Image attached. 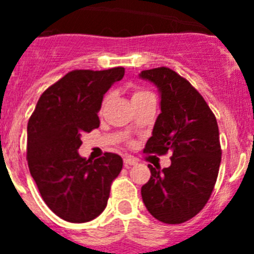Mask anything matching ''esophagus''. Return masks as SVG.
I'll return each instance as SVG.
<instances>
[{
  "label": "esophagus",
  "instance_id": "34e87169",
  "mask_svg": "<svg viewBox=\"0 0 254 254\" xmlns=\"http://www.w3.org/2000/svg\"><path fill=\"white\" fill-rule=\"evenodd\" d=\"M123 163H125L126 168H131L137 164V160H136V159H132V158H125Z\"/></svg>",
  "mask_w": 254,
  "mask_h": 254
}]
</instances>
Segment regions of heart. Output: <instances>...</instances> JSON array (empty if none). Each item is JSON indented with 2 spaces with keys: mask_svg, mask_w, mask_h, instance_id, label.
Instances as JSON below:
<instances>
[{
  "mask_svg": "<svg viewBox=\"0 0 254 254\" xmlns=\"http://www.w3.org/2000/svg\"><path fill=\"white\" fill-rule=\"evenodd\" d=\"M147 94H150V93H147V91H145V90H134L133 94H132V100L137 99V98H141V96L147 95ZM107 100H108V96L104 99V104H105V102H107Z\"/></svg>",
  "mask_w": 254,
  "mask_h": 254,
  "instance_id": "heart-1",
  "label": "heart"
}]
</instances>
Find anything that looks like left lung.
Returning <instances> with one entry per match:
<instances>
[{"instance_id":"1","label":"left lung","mask_w":254,"mask_h":254,"mask_svg":"<svg viewBox=\"0 0 254 254\" xmlns=\"http://www.w3.org/2000/svg\"><path fill=\"white\" fill-rule=\"evenodd\" d=\"M140 77L158 86L161 109L143 152H172L169 168L149 165L151 177L141 188L142 201L161 223H186L205 207L216 183L221 161L216 117L176 71L158 67Z\"/></svg>"}]
</instances>
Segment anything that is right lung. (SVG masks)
Here are the masks:
<instances>
[{"mask_svg":"<svg viewBox=\"0 0 254 254\" xmlns=\"http://www.w3.org/2000/svg\"><path fill=\"white\" fill-rule=\"evenodd\" d=\"M125 76L123 67L73 69L39 98L28 122L26 160L40 196L69 223H86L107 207L112 182L123 167L105 152L90 161L78 155L81 136L99 127L103 96Z\"/></svg>","mask_w":254,"mask_h":254,"instance_id":"1","label":"right lung"}]
</instances>
